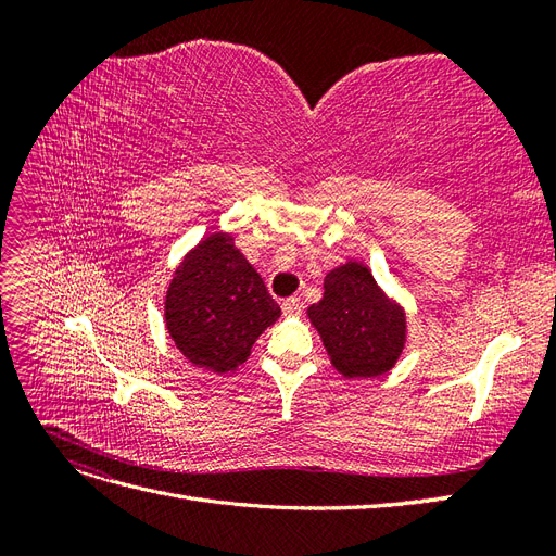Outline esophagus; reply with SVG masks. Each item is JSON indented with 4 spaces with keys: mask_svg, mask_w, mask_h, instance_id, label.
I'll use <instances>...</instances> for the list:
<instances>
[{
    "mask_svg": "<svg viewBox=\"0 0 556 556\" xmlns=\"http://www.w3.org/2000/svg\"><path fill=\"white\" fill-rule=\"evenodd\" d=\"M301 311H304V301H301V299L292 296V299H285L282 301V315L296 317V315H301Z\"/></svg>",
    "mask_w": 556,
    "mask_h": 556,
    "instance_id": "esophagus-1",
    "label": "esophagus"
}]
</instances>
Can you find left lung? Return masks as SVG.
<instances>
[{
	"label": "left lung",
	"mask_w": 556,
	"mask_h": 556,
	"mask_svg": "<svg viewBox=\"0 0 556 556\" xmlns=\"http://www.w3.org/2000/svg\"><path fill=\"white\" fill-rule=\"evenodd\" d=\"M333 366L348 378L390 371L406 341V319L387 301L364 264L350 262L325 278V296L308 308Z\"/></svg>",
	"instance_id": "left-lung-1"
}]
</instances>
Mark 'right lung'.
<instances>
[{
  "mask_svg": "<svg viewBox=\"0 0 556 556\" xmlns=\"http://www.w3.org/2000/svg\"><path fill=\"white\" fill-rule=\"evenodd\" d=\"M166 327L178 350L217 374L241 366L280 308L264 280L225 233L199 243L166 292Z\"/></svg>",
  "mask_w": 556,
  "mask_h": 556,
  "instance_id": "add662e5",
  "label": "right lung"
}]
</instances>
